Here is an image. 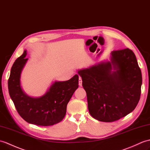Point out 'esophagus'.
Masks as SVG:
<instances>
[{
    "instance_id": "34e87169",
    "label": "esophagus",
    "mask_w": 150,
    "mask_h": 150,
    "mask_svg": "<svg viewBox=\"0 0 150 150\" xmlns=\"http://www.w3.org/2000/svg\"><path fill=\"white\" fill-rule=\"evenodd\" d=\"M82 78L81 77V76H79V85L80 86H82Z\"/></svg>"
}]
</instances>
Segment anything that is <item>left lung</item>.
Segmentation results:
<instances>
[{
    "label": "left lung",
    "instance_id": "1",
    "mask_svg": "<svg viewBox=\"0 0 150 150\" xmlns=\"http://www.w3.org/2000/svg\"><path fill=\"white\" fill-rule=\"evenodd\" d=\"M95 119L112 122L132 112L140 99L142 74L129 48L113 51L109 60L78 71Z\"/></svg>",
    "mask_w": 150,
    "mask_h": 150
}]
</instances>
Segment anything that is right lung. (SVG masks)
<instances>
[{
  "label": "right lung",
  "mask_w": 150,
  "mask_h": 150,
  "mask_svg": "<svg viewBox=\"0 0 150 150\" xmlns=\"http://www.w3.org/2000/svg\"><path fill=\"white\" fill-rule=\"evenodd\" d=\"M27 50L17 58L8 80L10 97L20 116L27 122L38 126H50L60 122L67 112V104L79 88V76L67 81H55L43 95L30 96L21 85V74L28 61Z\"/></svg>",
  "instance_id": "obj_1"
}]
</instances>
